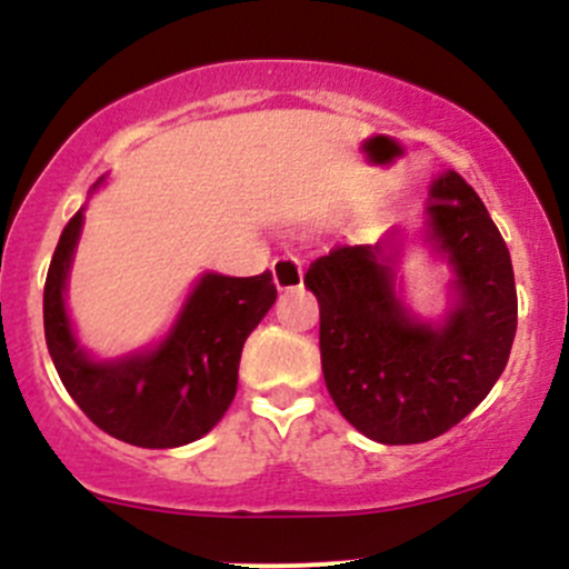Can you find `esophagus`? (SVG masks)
I'll return each instance as SVG.
<instances>
[{"mask_svg":"<svg viewBox=\"0 0 569 569\" xmlns=\"http://www.w3.org/2000/svg\"><path fill=\"white\" fill-rule=\"evenodd\" d=\"M272 278L280 291L297 289L302 283V261L297 256H278L272 261Z\"/></svg>","mask_w":569,"mask_h":569,"instance_id":"34e87169","label":"esophagus"}]
</instances>
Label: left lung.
Listing matches in <instances>:
<instances>
[{"mask_svg":"<svg viewBox=\"0 0 569 569\" xmlns=\"http://www.w3.org/2000/svg\"><path fill=\"white\" fill-rule=\"evenodd\" d=\"M428 229L456 269L458 302L441 327L420 325L398 302L387 242H340L305 272L319 300L327 390L340 415L381 445H420L458 426L496 385L516 338L510 250L456 171L430 188Z\"/></svg>","mask_w":569,"mask_h":569,"instance_id":"left-lung-1","label":"left lung"}]
</instances>
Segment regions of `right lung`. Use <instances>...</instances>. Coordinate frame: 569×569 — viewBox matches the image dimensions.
I'll use <instances>...</instances> for the list:
<instances>
[{
	"label": "right lung",
	"mask_w": 569,
	"mask_h": 569,
	"mask_svg": "<svg viewBox=\"0 0 569 569\" xmlns=\"http://www.w3.org/2000/svg\"><path fill=\"white\" fill-rule=\"evenodd\" d=\"M81 223L79 209L59 237L43 289L48 355L64 390L94 426L128 445L166 450L201 439L234 400L244 340L278 297L272 272L253 278L207 272L158 349L94 362L79 349L64 310Z\"/></svg>",
	"instance_id": "obj_1"
}]
</instances>
